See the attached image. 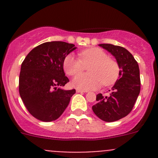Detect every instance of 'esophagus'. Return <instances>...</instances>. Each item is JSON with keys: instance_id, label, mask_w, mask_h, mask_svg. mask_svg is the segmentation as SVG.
Returning a JSON list of instances; mask_svg holds the SVG:
<instances>
[{"instance_id": "obj_1", "label": "esophagus", "mask_w": 158, "mask_h": 158, "mask_svg": "<svg viewBox=\"0 0 158 158\" xmlns=\"http://www.w3.org/2000/svg\"><path fill=\"white\" fill-rule=\"evenodd\" d=\"M77 93H87L86 90H82V89H77Z\"/></svg>"}]
</instances>
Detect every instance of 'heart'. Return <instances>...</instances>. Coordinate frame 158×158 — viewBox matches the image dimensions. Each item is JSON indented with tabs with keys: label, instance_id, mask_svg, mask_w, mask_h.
Returning a JSON list of instances; mask_svg holds the SVG:
<instances>
[{
	"label": "heart",
	"instance_id": "heart-1",
	"mask_svg": "<svg viewBox=\"0 0 158 158\" xmlns=\"http://www.w3.org/2000/svg\"><path fill=\"white\" fill-rule=\"evenodd\" d=\"M80 58L73 54H68L64 59L63 69L65 73L74 76L82 72L84 65L87 66L89 74H82L75 77L73 85L79 89H98L102 84L104 86L113 85L119 75L118 63L108 58L106 52L100 48H89L79 53Z\"/></svg>",
	"mask_w": 158,
	"mask_h": 158
}]
</instances>
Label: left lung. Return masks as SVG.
<instances>
[{
	"label": "left lung",
	"instance_id": "obj_1",
	"mask_svg": "<svg viewBox=\"0 0 158 158\" xmlns=\"http://www.w3.org/2000/svg\"><path fill=\"white\" fill-rule=\"evenodd\" d=\"M115 57L119 67V79L107 96L96 95L97 104L93 111L105 122L117 121L132 111L141 89L139 64L133 55L124 47L112 44H100Z\"/></svg>",
	"mask_w": 158,
	"mask_h": 158
}]
</instances>
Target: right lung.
Listing matches in <instances>:
<instances>
[{
	"label": "right lung",
	"mask_w": 158,
	"mask_h": 158,
	"mask_svg": "<svg viewBox=\"0 0 158 158\" xmlns=\"http://www.w3.org/2000/svg\"><path fill=\"white\" fill-rule=\"evenodd\" d=\"M75 49L72 43L47 42L32 49L22 62L19 95L29 113L39 120L59 118L76 93L60 89L69 81L63 70L64 59Z\"/></svg>",
	"instance_id": "obj_1"
}]
</instances>
